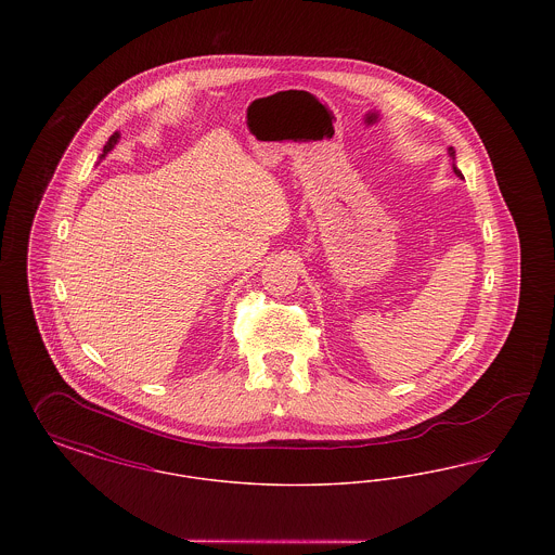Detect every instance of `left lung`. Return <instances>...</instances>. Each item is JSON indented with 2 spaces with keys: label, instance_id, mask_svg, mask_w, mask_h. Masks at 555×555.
<instances>
[{
  "label": "left lung",
  "instance_id": "8db88e82",
  "mask_svg": "<svg viewBox=\"0 0 555 555\" xmlns=\"http://www.w3.org/2000/svg\"><path fill=\"white\" fill-rule=\"evenodd\" d=\"M449 158L453 159V164H451V166H453V172H455L460 179H464V177H462V172H460V170H457V166H455V152H453V147H449Z\"/></svg>",
  "mask_w": 555,
  "mask_h": 555
}]
</instances>
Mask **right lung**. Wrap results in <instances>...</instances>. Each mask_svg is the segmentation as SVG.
I'll return each instance as SVG.
<instances>
[{
    "mask_svg": "<svg viewBox=\"0 0 555 555\" xmlns=\"http://www.w3.org/2000/svg\"><path fill=\"white\" fill-rule=\"evenodd\" d=\"M118 141H120V132L116 131L112 137H109V139H107V143L104 145V154L100 156V159L106 158L107 154L116 147V143H118Z\"/></svg>",
    "mask_w": 555,
    "mask_h": 555,
    "instance_id": "add662e5",
    "label": "right lung"
}]
</instances>
